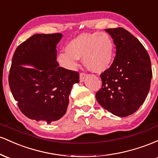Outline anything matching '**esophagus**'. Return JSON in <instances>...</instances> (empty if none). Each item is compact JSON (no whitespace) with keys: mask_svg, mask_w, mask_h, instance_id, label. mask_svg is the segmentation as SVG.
<instances>
[{"mask_svg":"<svg viewBox=\"0 0 158 158\" xmlns=\"http://www.w3.org/2000/svg\"><path fill=\"white\" fill-rule=\"evenodd\" d=\"M86 78V74L85 73H81L80 75H79V79H80V81H84L85 79Z\"/></svg>","mask_w":158,"mask_h":158,"instance_id":"esophagus-1","label":"esophagus"}]
</instances>
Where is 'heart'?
Listing matches in <instances>:
<instances>
[{"mask_svg":"<svg viewBox=\"0 0 158 158\" xmlns=\"http://www.w3.org/2000/svg\"><path fill=\"white\" fill-rule=\"evenodd\" d=\"M114 42L106 32L84 33L68 43L66 51L58 55L57 60L63 68L74 70L79 59L91 71L102 73L110 68L113 61Z\"/></svg>","mask_w":158,"mask_h":158,"instance_id":"obj_1","label":"heart"}]
</instances>
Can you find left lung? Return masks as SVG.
I'll return each instance as SVG.
<instances>
[{
    "mask_svg": "<svg viewBox=\"0 0 158 158\" xmlns=\"http://www.w3.org/2000/svg\"><path fill=\"white\" fill-rule=\"evenodd\" d=\"M114 39L116 56L110 67L101 73L102 88L97 102L117 117L134 114L144 102L152 77L147 51L137 38L118 27L106 29Z\"/></svg>",
    "mask_w": 158,
    "mask_h": 158,
    "instance_id": "obj_1",
    "label": "left lung"
}]
</instances>
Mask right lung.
<instances>
[{
	"mask_svg": "<svg viewBox=\"0 0 158 158\" xmlns=\"http://www.w3.org/2000/svg\"><path fill=\"white\" fill-rule=\"evenodd\" d=\"M62 34H35L16 48L9 85L18 106L26 117L51 122L67 111L72 87L79 73L59 66L56 45ZM23 65H30L29 69Z\"/></svg>",
	"mask_w": 158,
	"mask_h": 158,
	"instance_id": "1",
	"label": "right lung"
}]
</instances>
